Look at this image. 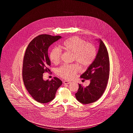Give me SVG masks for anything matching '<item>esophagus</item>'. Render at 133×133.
Listing matches in <instances>:
<instances>
[{
  "mask_svg": "<svg viewBox=\"0 0 133 133\" xmlns=\"http://www.w3.org/2000/svg\"><path fill=\"white\" fill-rule=\"evenodd\" d=\"M63 83L65 84H69L70 83H71L70 81H67V80H65V81H64Z\"/></svg>",
  "mask_w": 133,
  "mask_h": 133,
  "instance_id": "obj_1",
  "label": "esophagus"
}]
</instances>
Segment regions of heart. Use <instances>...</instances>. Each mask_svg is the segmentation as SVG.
<instances>
[{
    "label": "heart",
    "instance_id": "obj_1",
    "mask_svg": "<svg viewBox=\"0 0 133 133\" xmlns=\"http://www.w3.org/2000/svg\"><path fill=\"white\" fill-rule=\"evenodd\" d=\"M61 47L66 51L74 54V60L83 67H87L93 63L96 56L95 48L82 39L73 37L64 41ZM61 53L57 48L51 50L49 57L51 62L58 63ZM79 68L74 64H64L57 70V74L66 79H72L78 72Z\"/></svg>",
    "mask_w": 133,
    "mask_h": 133
}]
</instances>
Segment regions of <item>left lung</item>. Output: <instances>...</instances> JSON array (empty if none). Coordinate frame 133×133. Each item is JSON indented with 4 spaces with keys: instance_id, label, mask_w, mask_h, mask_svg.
<instances>
[{
    "instance_id": "1",
    "label": "left lung",
    "mask_w": 133,
    "mask_h": 133,
    "mask_svg": "<svg viewBox=\"0 0 133 133\" xmlns=\"http://www.w3.org/2000/svg\"><path fill=\"white\" fill-rule=\"evenodd\" d=\"M99 43V47L95 60L80 77L90 80V84L83 87L79 84L76 99L82 104H90L98 100L104 93L107 85L110 72V62L107 49L101 39H96Z\"/></svg>"
}]
</instances>
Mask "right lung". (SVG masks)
I'll return each instance as SVG.
<instances>
[{
    "label": "right lung",
    "mask_w": 133,
    "mask_h": 133,
    "mask_svg": "<svg viewBox=\"0 0 133 133\" xmlns=\"http://www.w3.org/2000/svg\"><path fill=\"white\" fill-rule=\"evenodd\" d=\"M61 38L60 36L42 34L34 38L28 45L24 54L22 78L25 87L37 102L47 103L55 98L62 82L57 77L44 80L43 74L50 71V60L48 50L51 45Z\"/></svg>",
    "instance_id": "obj_1"
}]
</instances>
